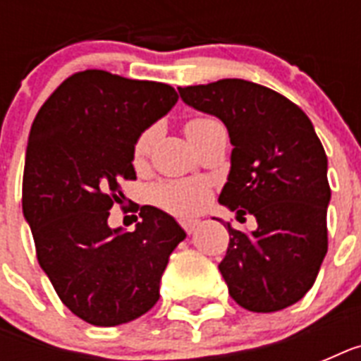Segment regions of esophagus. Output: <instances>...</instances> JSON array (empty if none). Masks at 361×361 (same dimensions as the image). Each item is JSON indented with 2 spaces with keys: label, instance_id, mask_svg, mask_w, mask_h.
<instances>
[{
  "label": "esophagus",
  "instance_id": "obj_1",
  "mask_svg": "<svg viewBox=\"0 0 361 361\" xmlns=\"http://www.w3.org/2000/svg\"><path fill=\"white\" fill-rule=\"evenodd\" d=\"M180 225H181V228H183V231L187 232V234H192V232L197 231V226L200 225V221L198 219H180Z\"/></svg>",
  "mask_w": 361,
  "mask_h": 361
}]
</instances>
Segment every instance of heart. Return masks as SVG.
<instances>
[{"label": "heart", "mask_w": 361, "mask_h": 361, "mask_svg": "<svg viewBox=\"0 0 361 361\" xmlns=\"http://www.w3.org/2000/svg\"><path fill=\"white\" fill-rule=\"evenodd\" d=\"M214 123L209 118H191L185 123V135L189 140ZM153 142H155V127H147L135 138L133 144V163L140 166L147 159L152 152ZM208 195V185L202 180H170L159 183L153 189V200L161 206V208L169 209L172 214H191L195 209L202 206L204 198Z\"/></svg>", "instance_id": "b5f03b06"}]
</instances>
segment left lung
I'll use <instances>...</instances> for the list:
<instances>
[{"mask_svg": "<svg viewBox=\"0 0 361 361\" xmlns=\"http://www.w3.org/2000/svg\"><path fill=\"white\" fill-rule=\"evenodd\" d=\"M192 109L217 116L234 149L219 202L255 215L258 228H228L219 271L243 309L274 313L300 302L328 251V159L298 104L241 78L178 87Z\"/></svg>", "mask_w": 361, "mask_h": 361, "instance_id": "8db88e82", "label": "left lung"}]
</instances>
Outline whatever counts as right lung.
Segmentation results:
<instances>
[{
  "label": "right lung",
  "mask_w": 361,
  "mask_h": 361,
  "mask_svg": "<svg viewBox=\"0 0 361 361\" xmlns=\"http://www.w3.org/2000/svg\"><path fill=\"white\" fill-rule=\"evenodd\" d=\"M178 93L163 82L87 69L65 78L31 125L22 209L37 260L59 300L93 326H120L157 303L170 252L185 232L153 206L135 232L112 231L121 181L136 180L133 144Z\"/></svg>",
  "instance_id": "1"
}]
</instances>
